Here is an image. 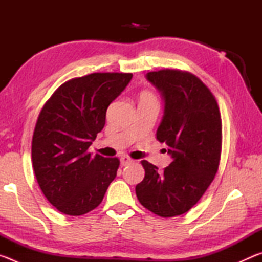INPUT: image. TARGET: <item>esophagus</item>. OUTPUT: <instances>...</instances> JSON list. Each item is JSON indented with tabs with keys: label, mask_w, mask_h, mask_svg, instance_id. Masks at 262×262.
Returning a JSON list of instances; mask_svg holds the SVG:
<instances>
[{
	"label": "esophagus",
	"mask_w": 262,
	"mask_h": 262,
	"mask_svg": "<svg viewBox=\"0 0 262 262\" xmlns=\"http://www.w3.org/2000/svg\"><path fill=\"white\" fill-rule=\"evenodd\" d=\"M120 163H121L122 166H125V165H128V164L133 163V159L130 157H128V156H122L120 158Z\"/></svg>",
	"instance_id": "34e87169"
}]
</instances>
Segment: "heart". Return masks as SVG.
<instances>
[{
	"mask_svg": "<svg viewBox=\"0 0 262 262\" xmlns=\"http://www.w3.org/2000/svg\"><path fill=\"white\" fill-rule=\"evenodd\" d=\"M142 98H154L152 94H150V92H144L143 95H142Z\"/></svg>",
	"mask_w": 262,
	"mask_h": 262,
	"instance_id": "heart-1",
	"label": "heart"
}]
</instances>
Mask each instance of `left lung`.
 Masks as SVG:
<instances>
[{"label":"left lung","mask_w":262,"mask_h":262,"mask_svg":"<svg viewBox=\"0 0 262 262\" xmlns=\"http://www.w3.org/2000/svg\"><path fill=\"white\" fill-rule=\"evenodd\" d=\"M164 99L156 137L165 143L172 163L163 172L142 161L144 179L136 185L142 206L161 217L187 212L214 180L220 165L222 120L214 95L188 72L163 69L147 74Z\"/></svg>","instance_id":"1"}]
</instances>
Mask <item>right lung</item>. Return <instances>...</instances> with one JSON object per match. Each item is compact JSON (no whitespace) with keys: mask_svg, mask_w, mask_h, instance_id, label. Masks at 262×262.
Here are the masks:
<instances>
[{"mask_svg":"<svg viewBox=\"0 0 262 262\" xmlns=\"http://www.w3.org/2000/svg\"><path fill=\"white\" fill-rule=\"evenodd\" d=\"M133 77L94 73L72 78L46 101L32 137V164L39 187L52 206L79 216L103 201L120 161L95 157L88 149L105 126L108 105Z\"/></svg>","mask_w":262,"mask_h":262,"instance_id":"obj_1","label":"right lung"}]
</instances>
